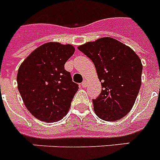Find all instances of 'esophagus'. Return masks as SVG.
I'll use <instances>...</instances> for the list:
<instances>
[{"label": "esophagus", "instance_id": "esophagus-1", "mask_svg": "<svg viewBox=\"0 0 160 160\" xmlns=\"http://www.w3.org/2000/svg\"><path fill=\"white\" fill-rule=\"evenodd\" d=\"M81 85H82L83 88H85L87 86V81L86 80H84L82 83H81Z\"/></svg>", "mask_w": 160, "mask_h": 160}]
</instances>
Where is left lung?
Masks as SVG:
<instances>
[{"instance_id": "1", "label": "left lung", "mask_w": 160, "mask_h": 160, "mask_svg": "<svg viewBox=\"0 0 160 160\" xmlns=\"http://www.w3.org/2000/svg\"><path fill=\"white\" fill-rule=\"evenodd\" d=\"M95 66L102 91L93 99L96 115L118 121L133 107L141 85L142 64L131 48L112 38H102L78 47Z\"/></svg>"}]
</instances>
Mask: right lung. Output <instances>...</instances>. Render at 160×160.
Listing matches in <instances>:
<instances>
[{
    "label": "right lung",
    "instance_id": "right-lung-1",
    "mask_svg": "<svg viewBox=\"0 0 160 160\" xmlns=\"http://www.w3.org/2000/svg\"><path fill=\"white\" fill-rule=\"evenodd\" d=\"M74 52L70 44L47 42L19 67L18 89L27 109L40 121L58 122L69 111L79 86L64 66Z\"/></svg>",
    "mask_w": 160,
    "mask_h": 160
}]
</instances>
